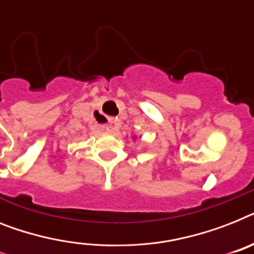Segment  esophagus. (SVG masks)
<instances>
[{"label": "esophagus", "instance_id": "obj_1", "mask_svg": "<svg viewBox=\"0 0 254 254\" xmlns=\"http://www.w3.org/2000/svg\"><path fill=\"white\" fill-rule=\"evenodd\" d=\"M115 127H117V120L112 119V120H109L108 129H109V130H112V129H115Z\"/></svg>", "mask_w": 254, "mask_h": 254}]
</instances>
